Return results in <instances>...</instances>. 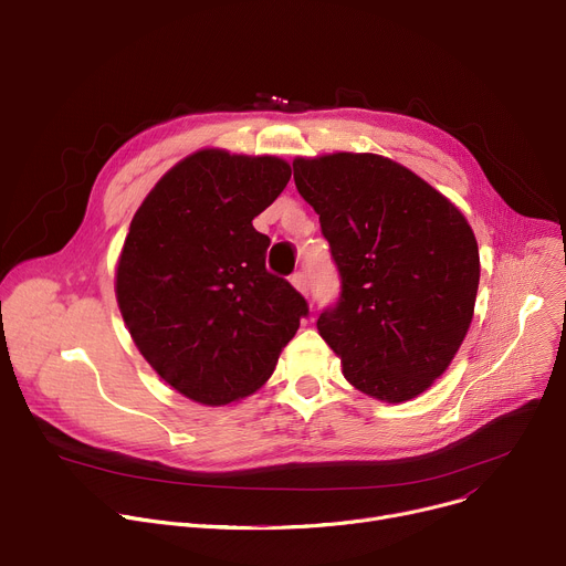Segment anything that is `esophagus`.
Returning <instances> with one entry per match:
<instances>
[{
    "instance_id": "1",
    "label": "esophagus",
    "mask_w": 566,
    "mask_h": 566,
    "mask_svg": "<svg viewBox=\"0 0 566 566\" xmlns=\"http://www.w3.org/2000/svg\"><path fill=\"white\" fill-rule=\"evenodd\" d=\"M292 285L302 292V294H308V276L304 274V272H296V274H292Z\"/></svg>"
}]
</instances>
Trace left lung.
I'll use <instances>...</instances> for the list:
<instances>
[{"mask_svg":"<svg viewBox=\"0 0 566 566\" xmlns=\"http://www.w3.org/2000/svg\"><path fill=\"white\" fill-rule=\"evenodd\" d=\"M294 185L319 214L343 292L317 319L345 379L375 400H413L473 322L480 251L454 203L375 153L296 157Z\"/></svg>","mask_w":566,"mask_h":566,"instance_id":"obj_1","label":"left lung"}]
</instances>
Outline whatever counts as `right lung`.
Wrapping results in <instances>:
<instances>
[{
	"label": "right lung",
	"instance_id": "right-lung-1",
	"mask_svg": "<svg viewBox=\"0 0 566 566\" xmlns=\"http://www.w3.org/2000/svg\"><path fill=\"white\" fill-rule=\"evenodd\" d=\"M292 176L276 155L203 148L166 171L132 217L116 302L150 368L189 400L223 407L255 392L308 313L264 270L253 219Z\"/></svg>",
	"mask_w": 566,
	"mask_h": 566
}]
</instances>
